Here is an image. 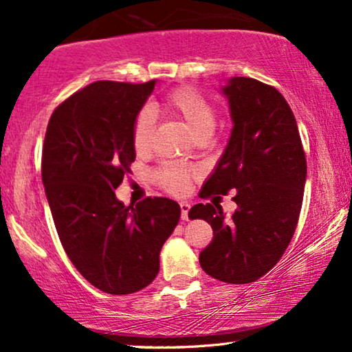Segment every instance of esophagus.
<instances>
[{
  "label": "esophagus",
  "mask_w": 352,
  "mask_h": 352,
  "mask_svg": "<svg viewBox=\"0 0 352 352\" xmlns=\"http://www.w3.org/2000/svg\"><path fill=\"white\" fill-rule=\"evenodd\" d=\"M180 210H182V220L187 221L188 220V212H190V204H187V201H182Z\"/></svg>",
  "instance_id": "obj_1"
}]
</instances>
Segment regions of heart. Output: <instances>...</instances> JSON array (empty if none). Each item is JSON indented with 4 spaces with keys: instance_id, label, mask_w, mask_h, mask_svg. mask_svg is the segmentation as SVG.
<instances>
[{
    "instance_id": "1",
    "label": "heart",
    "mask_w": 352,
    "mask_h": 352,
    "mask_svg": "<svg viewBox=\"0 0 352 352\" xmlns=\"http://www.w3.org/2000/svg\"><path fill=\"white\" fill-rule=\"evenodd\" d=\"M164 109L188 127V131L200 137H212L217 127V112L208 99L192 87L175 89L165 99ZM155 131V114L151 107H142L137 112L132 125V144L137 153H148L152 148V137ZM157 180L168 192H182L192 177V170L175 164H164L155 173Z\"/></svg>"
}]
</instances>
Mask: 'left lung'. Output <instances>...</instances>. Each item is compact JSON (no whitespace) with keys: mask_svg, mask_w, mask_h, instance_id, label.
Here are the masks:
<instances>
[{"mask_svg":"<svg viewBox=\"0 0 352 352\" xmlns=\"http://www.w3.org/2000/svg\"><path fill=\"white\" fill-rule=\"evenodd\" d=\"M220 91L228 100L233 127L200 197L235 190L236 210L227 217L212 200L213 205H193L188 218H201L213 230L212 243L199 258L204 272L245 285L268 273L292 241L306 159L292 107L276 89L252 78H230Z\"/></svg>","mask_w":352,"mask_h":352,"instance_id":"1","label":"left lung"}]
</instances>
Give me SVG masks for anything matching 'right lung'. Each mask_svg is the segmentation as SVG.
<instances>
[{"mask_svg":"<svg viewBox=\"0 0 352 352\" xmlns=\"http://www.w3.org/2000/svg\"><path fill=\"white\" fill-rule=\"evenodd\" d=\"M98 80L52 112L43 147V185L64 252L92 286L131 294L148 286L160 250L180 220L177 201L116 197L135 160L132 125L155 89Z\"/></svg>","mask_w":352,"mask_h":352,"instance_id":"right-lung-1","label":"right lung"}]
</instances>
